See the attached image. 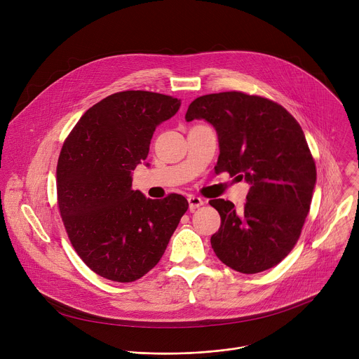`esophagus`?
<instances>
[{
	"instance_id": "obj_1",
	"label": "esophagus",
	"mask_w": 359,
	"mask_h": 359,
	"mask_svg": "<svg viewBox=\"0 0 359 359\" xmlns=\"http://www.w3.org/2000/svg\"><path fill=\"white\" fill-rule=\"evenodd\" d=\"M187 200H189V209H190L191 212H194L196 209H198L200 206H203V204H204L203 198H200V197H197V196H189Z\"/></svg>"
}]
</instances>
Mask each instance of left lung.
Wrapping results in <instances>:
<instances>
[{"label": "left lung", "mask_w": 359, "mask_h": 359, "mask_svg": "<svg viewBox=\"0 0 359 359\" xmlns=\"http://www.w3.org/2000/svg\"><path fill=\"white\" fill-rule=\"evenodd\" d=\"M184 118L213 125L220 147L215 169L250 184L243 209L210 200L222 217L210 240L216 255L243 274L277 266L301 234L317 180L301 126L276 102L236 90L194 99Z\"/></svg>", "instance_id": "1"}]
</instances>
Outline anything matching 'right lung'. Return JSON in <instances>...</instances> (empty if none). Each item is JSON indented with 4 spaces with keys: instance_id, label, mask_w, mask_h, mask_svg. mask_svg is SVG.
Wrapping results in <instances>:
<instances>
[{
    "instance_id": "obj_1",
    "label": "right lung",
    "mask_w": 359,
    "mask_h": 359,
    "mask_svg": "<svg viewBox=\"0 0 359 359\" xmlns=\"http://www.w3.org/2000/svg\"><path fill=\"white\" fill-rule=\"evenodd\" d=\"M179 108L168 95L118 92L89 108L64 142L58 208L75 251L100 277L132 283L149 273L189 208L180 194L151 200L132 189L153 132Z\"/></svg>"
}]
</instances>
